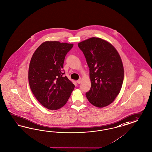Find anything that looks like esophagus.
<instances>
[{"label":"esophagus","instance_id":"esophagus-1","mask_svg":"<svg viewBox=\"0 0 152 152\" xmlns=\"http://www.w3.org/2000/svg\"><path fill=\"white\" fill-rule=\"evenodd\" d=\"M77 83H78V84H79V83H81V78H80L79 80H77Z\"/></svg>","mask_w":152,"mask_h":152}]
</instances>
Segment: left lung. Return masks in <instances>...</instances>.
Wrapping results in <instances>:
<instances>
[{
  "label": "left lung",
  "mask_w": 152,
  "mask_h": 152,
  "mask_svg": "<svg viewBox=\"0 0 152 152\" xmlns=\"http://www.w3.org/2000/svg\"><path fill=\"white\" fill-rule=\"evenodd\" d=\"M90 70V90L86 93L88 101L103 107L115 100L124 80V67L118 51L110 43L92 37L78 43Z\"/></svg>",
  "instance_id": "1"
}]
</instances>
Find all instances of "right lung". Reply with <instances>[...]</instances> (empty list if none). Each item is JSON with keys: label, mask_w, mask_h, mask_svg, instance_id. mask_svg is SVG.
Segmentation results:
<instances>
[{"label": "right lung", "mask_w": 152, "mask_h": 152, "mask_svg": "<svg viewBox=\"0 0 152 152\" xmlns=\"http://www.w3.org/2000/svg\"><path fill=\"white\" fill-rule=\"evenodd\" d=\"M73 44L58 41L42 43L33 53L29 66L28 81L34 96L50 110H57L68 101L75 85L64 70L65 56Z\"/></svg>", "instance_id": "1"}]
</instances>
